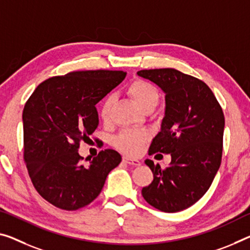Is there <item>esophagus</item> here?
Masks as SVG:
<instances>
[{"label": "esophagus", "instance_id": "34e87169", "mask_svg": "<svg viewBox=\"0 0 250 250\" xmlns=\"http://www.w3.org/2000/svg\"><path fill=\"white\" fill-rule=\"evenodd\" d=\"M123 162H125L126 164H129V165H134V167H138V165H141L140 161L135 159H130L128 156L123 157Z\"/></svg>", "mask_w": 250, "mask_h": 250}]
</instances>
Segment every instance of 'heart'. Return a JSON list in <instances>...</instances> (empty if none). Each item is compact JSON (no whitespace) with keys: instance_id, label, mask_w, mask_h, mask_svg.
Returning a JSON list of instances; mask_svg holds the SVG:
<instances>
[{"instance_id":"obj_1","label":"heart","mask_w":250,"mask_h":250,"mask_svg":"<svg viewBox=\"0 0 250 250\" xmlns=\"http://www.w3.org/2000/svg\"><path fill=\"white\" fill-rule=\"evenodd\" d=\"M127 93L134 99L141 109H144L148 105H157L159 102V91L156 87L145 80L135 79L127 87ZM115 103L114 95H108L104 99L101 105V117L103 121H108ZM147 140V134L144 130L126 129L115 138V145L122 152L129 155H135L141 151Z\"/></svg>"}]
</instances>
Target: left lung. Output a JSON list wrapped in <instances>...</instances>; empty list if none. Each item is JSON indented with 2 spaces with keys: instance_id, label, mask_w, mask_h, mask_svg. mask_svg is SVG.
<instances>
[{
  "instance_id": "obj_1",
  "label": "left lung",
  "mask_w": 250,
  "mask_h": 250,
  "mask_svg": "<svg viewBox=\"0 0 250 250\" xmlns=\"http://www.w3.org/2000/svg\"><path fill=\"white\" fill-rule=\"evenodd\" d=\"M165 94L164 117L148 154L171 155L162 168L152 160V183L142 195L164 212H178L194 205L212 183L220 167L225 116L217 98L205 83L172 68L141 70Z\"/></svg>"
}]
</instances>
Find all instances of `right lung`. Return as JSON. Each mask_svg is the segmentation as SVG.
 Segmentation results:
<instances>
[{"mask_svg":"<svg viewBox=\"0 0 250 250\" xmlns=\"http://www.w3.org/2000/svg\"><path fill=\"white\" fill-rule=\"evenodd\" d=\"M126 72L86 70L44 80L23 109L24 161L34 188L57 208L77 210L101 193L121 163L114 149L83 165L78 148L98 127L96 104L124 80Z\"/></svg>","mask_w":250,"mask_h":250,"instance_id":"obj_1","label":"right lung"}]
</instances>
